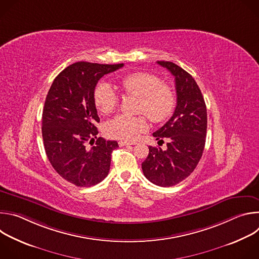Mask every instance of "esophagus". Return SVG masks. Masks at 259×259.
Returning a JSON list of instances; mask_svg holds the SVG:
<instances>
[{
	"label": "esophagus",
	"mask_w": 259,
	"mask_h": 259,
	"mask_svg": "<svg viewBox=\"0 0 259 259\" xmlns=\"http://www.w3.org/2000/svg\"><path fill=\"white\" fill-rule=\"evenodd\" d=\"M132 144H136V142H135V141H128V140H120V141H119V145H120V146L132 145Z\"/></svg>",
	"instance_id": "esophagus-1"
}]
</instances>
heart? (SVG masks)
Segmentation results:
<instances>
[{"mask_svg": "<svg viewBox=\"0 0 259 259\" xmlns=\"http://www.w3.org/2000/svg\"><path fill=\"white\" fill-rule=\"evenodd\" d=\"M121 84L126 94L139 99L136 112L145 115L152 122L162 123L172 115L176 104L175 93L153 73L133 72L124 77ZM93 98L96 107L103 115L113 113L118 105L117 94L105 82L96 85ZM146 130L147 123L141 117L120 115L105 125V133L109 137L124 140L135 139Z\"/></svg>", "mask_w": 259, "mask_h": 259, "instance_id": "obj_1", "label": "heart"}]
</instances>
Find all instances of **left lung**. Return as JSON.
I'll return each mask as SVG.
<instances>
[{
	"label": "left lung",
	"instance_id": "obj_1",
	"mask_svg": "<svg viewBox=\"0 0 259 259\" xmlns=\"http://www.w3.org/2000/svg\"><path fill=\"white\" fill-rule=\"evenodd\" d=\"M157 62L175 78L177 103L170 120L153 133L159 142L167 138V150L149 146L141 168L151 182L167 188L189 177L197 167L205 147L207 109L198 84L188 71L170 61Z\"/></svg>",
	"mask_w": 259,
	"mask_h": 259
}]
</instances>
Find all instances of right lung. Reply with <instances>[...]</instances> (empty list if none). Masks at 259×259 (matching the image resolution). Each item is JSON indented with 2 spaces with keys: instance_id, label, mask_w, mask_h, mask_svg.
Segmentation results:
<instances>
[{
  "instance_id": "right-lung-1",
  "label": "right lung",
  "mask_w": 259,
  "mask_h": 259,
  "mask_svg": "<svg viewBox=\"0 0 259 259\" xmlns=\"http://www.w3.org/2000/svg\"><path fill=\"white\" fill-rule=\"evenodd\" d=\"M123 65L76 62L54 79L47 94L42 116L46 155L54 170L77 187L102 181L109 171L110 156L119 147L116 140L96 137L99 117L93 93L104 75ZM94 138L96 144L87 148V142Z\"/></svg>"
}]
</instances>
